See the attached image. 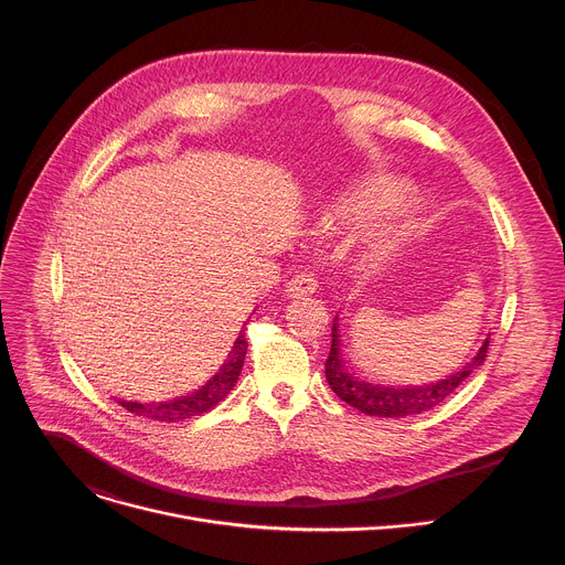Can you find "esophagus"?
I'll return each mask as SVG.
<instances>
[{
  "mask_svg": "<svg viewBox=\"0 0 565 565\" xmlns=\"http://www.w3.org/2000/svg\"><path fill=\"white\" fill-rule=\"evenodd\" d=\"M315 290H317V279H315V275H310V273H297V275L286 284L288 297H297V299L310 297Z\"/></svg>",
  "mask_w": 565,
  "mask_h": 565,
  "instance_id": "esophagus-1",
  "label": "esophagus"
}]
</instances>
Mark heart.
<instances>
[{"label":"heart","mask_w":565,"mask_h":565,"mask_svg":"<svg viewBox=\"0 0 565 565\" xmlns=\"http://www.w3.org/2000/svg\"><path fill=\"white\" fill-rule=\"evenodd\" d=\"M393 196V190L388 185H364L358 192H353L347 203L342 214L347 218L353 221H362L366 216H371L373 212L382 210ZM397 236H402V225H393V223H380L377 227H373L369 232V250L373 257H384L393 250V246L397 244Z\"/></svg>","instance_id":"obj_1"}]
</instances>
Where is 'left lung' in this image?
<instances>
[{
    "mask_svg": "<svg viewBox=\"0 0 565 565\" xmlns=\"http://www.w3.org/2000/svg\"><path fill=\"white\" fill-rule=\"evenodd\" d=\"M488 347H490V338L482 342L478 353L460 371L447 375L445 380L420 384V386H380V384L364 382L344 369V360L340 355L338 317H335L331 353L327 360V380L340 399H344L347 405H351L353 409L366 416L407 418V416L429 412L436 405H440L445 397H449L473 371H478V366H482V362L488 358Z\"/></svg>",
    "mask_w": 565,
    "mask_h": 565,
    "instance_id": "8db88e82",
    "label": "left lung"
}]
</instances>
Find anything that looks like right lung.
I'll use <instances>...</instances> for the list:
<instances>
[{
  "label": "right lung",
  "instance_id": "add662e5",
  "mask_svg": "<svg viewBox=\"0 0 565 565\" xmlns=\"http://www.w3.org/2000/svg\"><path fill=\"white\" fill-rule=\"evenodd\" d=\"M246 351H248V340H246V333L241 331L227 360L223 362L218 373L205 386L196 388L194 393L181 395L177 399H168V402L118 399V405L136 416H145V418L160 420V423H179V420H185L192 416H201V414L210 412L212 407H216L218 402L232 391V386L238 380L241 366H244Z\"/></svg>",
  "mask_w": 565,
  "mask_h": 565
}]
</instances>
